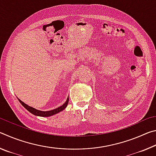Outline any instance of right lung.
<instances>
[{
	"label": "right lung",
	"mask_w": 156,
	"mask_h": 156,
	"mask_svg": "<svg viewBox=\"0 0 156 156\" xmlns=\"http://www.w3.org/2000/svg\"><path fill=\"white\" fill-rule=\"evenodd\" d=\"M18 100H19V102H20L21 105H22L24 107L27 111H29V112H30L31 113H32V114L37 115V116H41V117H49V116L55 115L58 113L62 112V110H64L65 108L67 107V105H68V102H69V96L67 98V100H66L65 103L63 104L62 106L58 107V108H56V109H52V110H50V111H46V112H44V111L38 110V109H35V108H33V107H31L30 106H29V105L24 103V102H23V101H21L20 99H18Z\"/></svg>",
	"instance_id": "obj_1"
}]
</instances>
